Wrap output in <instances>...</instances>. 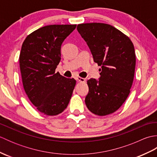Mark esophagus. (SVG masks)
<instances>
[{"instance_id":"obj_1","label":"esophagus","mask_w":157,"mask_h":157,"mask_svg":"<svg viewBox=\"0 0 157 157\" xmlns=\"http://www.w3.org/2000/svg\"><path fill=\"white\" fill-rule=\"evenodd\" d=\"M77 80H78L79 82H85L86 79L81 78V77H78V78H77Z\"/></svg>"}]
</instances>
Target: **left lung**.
<instances>
[{
	"label": "left lung",
	"mask_w": 157,
	"mask_h": 157,
	"mask_svg": "<svg viewBox=\"0 0 157 157\" xmlns=\"http://www.w3.org/2000/svg\"><path fill=\"white\" fill-rule=\"evenodd\" d=\"M77 29L90 49L94 62L101 66L100 80L87 81L86 105L96 115L111 114L130 93L136 67L134 44L128 36L106 23H82Z\"/></svg>",
	"instance_id": "1"
}]
</instances>
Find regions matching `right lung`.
Wrapping results in <instances>:
<instances>
[{
	"label": "right lung",
	"mask_w": 157,
	"mask_h": 157,
	"mask_svg": "<svg viewBox=\"0 0 157 157\" xmlns=\"http://www.w3.org/2000/svg\"><path fill=\"white\" fill-rule=\"evenodd\" d=\"M76 25H50L36 29L23 41L19 67L24 90L36 109L53 116L67 108L76 84L55 73L61 61V46Z\"/></svg>",
	"instance_id": "right-lung-1"
}]
</instances>
